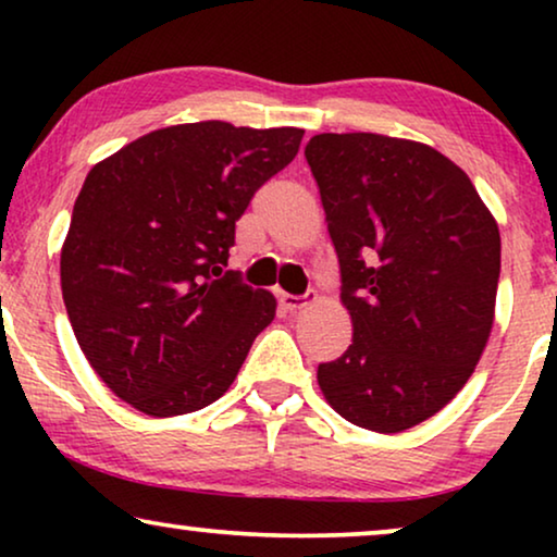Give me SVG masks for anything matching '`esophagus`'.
Here are the masks:
<instances>
[{
    "label": "esophagus",
    "mask_w": 557,
    "mask_h": 557,
    "mask_svg": "<svg viewBox=\"0 0 557 557\" xmlns=\"http://www.w3.org/2000/svg\"><path fill=\"white\" fill-rule=\"evenodd\" d=\"M314 299V294H307V296H294V294H281L278 301L281 307H284L286 311H296V309H304L307 304Z\"/></svg>",
    "instance_id": "1"
}]
</instances>
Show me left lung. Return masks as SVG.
Returning <instances> with one entry per match:
<instances>
[{"mask_svg": "<svg viewBox=\"0 0 557 557\" xmlns=\"http://www.w3.org/2000/svg\"><path fill=\"white\" fill-rule=\"evenodd\" d=\"M304 154L352 319V345L319 364L317 383L360 429H413L454 400L490 342L497 220L467 172L429 144L317 134Z\"/></svg>", "mask_w": 557, "mask_h": 557, "instance_id": "left-lung-1", "label": "left lung"}]
</instances>
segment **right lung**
Wrapping results in <instances>:
<instances>
[{
  "instance_id": "right-lung-1",
  "label": "right lung",
  "mask_w": 557,
  "mask_h": 557,
  "mask_svg": "<svg viewBox=\"0 0 557 557\" xmlns=\"http://www.w3.org/2000/svg\"><path fill=\"white\" fill-rule=\"evenodd\" d=\"M304 128H157L88 172L60 284L75 339L121 400L185 416L233 385L276 299L223 271L235 220L299 151Z\"/></svg>"
}]
</instances>
